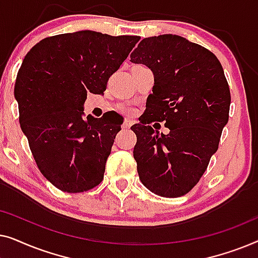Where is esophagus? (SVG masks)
Wrapping results in <instances>:
<instances>
[{"label":"esophagus","instance_id":"1","mask_svg":"<svg viewBox=\"0 0 258 258\" xmlns=\"http://www.w3.org/2000/svg\"><path fill=\"white\" fill-rule=\"evenodd\" d=\"M132 124H133L132 121H129V119H125V121L123 122V124H122V128H123V129H129L130 126H132Z\"/></svg>","mask_w":258,"mask_h":258}]
</instances>
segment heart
<instances>
[{
  "label": "heart",
  "instance_id": "heart-1",
  "mask_svg": "<svg viewBox=\"0 0 258 258\" xmlns=\"http://www.w3.org/2000/svg\"><path fill=\"white\" fill-rule=\"evenodd\" d=\"M118 110L121 112H124V114H132L133 112V109L128 107V105H119Z\"/></svg>",
  "mask_w": 258,
  "mask_h": 258
}]
</instances>
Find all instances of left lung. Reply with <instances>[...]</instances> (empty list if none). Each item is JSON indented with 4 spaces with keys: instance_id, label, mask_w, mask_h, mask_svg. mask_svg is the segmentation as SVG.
Returning a JSON list of instances; mask_svg holds the SVG:
<instances>
[{
    "instance_id": "1",
    "label": "left lung",
    "mask_w": 258,
    "mask_h": 258,
    "mask_svg": "<svg viewBox=\"0 0 258 258\" xmlns=\"http://www.w3.org/2000/svg\"><path fill=\"white\" fill-rule=\"evenodd\" d=\"M130 61L147 66L155 82L132 126L141 182L158 196L185 195L207 170L228 123L231 97L223 68L210 50L171 34L143 38ZM155 120L166 122L168 136L152 129Z\"/></svg>"
}]
</instances>
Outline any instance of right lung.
I'll return each instance as SVG.
<instances>
[{
	"mask_svg": "<svg viewBox=\"0 0 258 258\" xmlns=\"http://www.w3.org/2000/svg\"><path fill=\"white\" fill-rule=\"evenodd\" d=\"M139 36L91 30L55 35L35 44L17 73L20 125L42 175L67 192L100 184L122 116L83 117L87 94H103L109 77Z\"/></svg>",
	"mask_w": 258,
	"mask_h": 258,
	"instance_id": "right-lung-1",
	"label": "right lung"
}]
</instances>
